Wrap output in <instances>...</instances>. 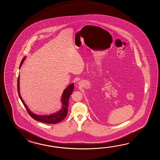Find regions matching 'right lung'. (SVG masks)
<instances>
[{
	"label": "right lung",
	"instance_id": "right-lung-1",
	"mask_svg": "<svg viewBox=\"0 0 160 160\" xmlns=\"http://www.w3.org/2000/svg\"><path fill=\"white\" fill-rule=\"evenodd\" d=\"M26 57H25L23 58L22 61L21 62V65L19 66V68H21L22 65L24 62V60L26 59ZM74 83L68 85V86L65 88L64 91L62 93L61 97L62 108L58 112L52 113L49 115H38L35 114L34 112H32L30 109L28 108L26 104L24 103V101L21 97L20 94V87H19V75L18 76V94L19 96V98L21 99L23 104L24 105V107L27 110L30 116L34 118V119L37 120L38 121L46 123L49 124H54L60 122L63 119L65 118V117L68 114V100L69 97L72 94V92L74 90Z\"/></svg>",
	"mask_w": 160,
	"mask_h": 160
}]
</instances>
